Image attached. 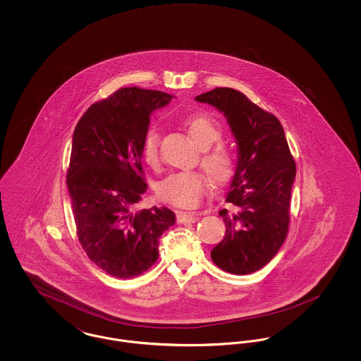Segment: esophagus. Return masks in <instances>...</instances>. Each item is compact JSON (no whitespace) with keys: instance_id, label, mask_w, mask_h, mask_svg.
Instances as JSON below:
<instances>
[{"instance_id":"34e87169","label":"esophagus","mask_w":361,"mask_h":361,"mask_svg":"<svg viewBox=\"0 0 361 361\" xmlns=\"http://www.w3.org/2000/svg\"><path fill=\"white\" fill-rule=\"evenodd\" d=\"M199 219L197 212H178L177 214V224H188L196 222Z\"/></svg>"}]
</instances>
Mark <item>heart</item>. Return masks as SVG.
I'll return each instance as SVG.
<instances>
[{
	"label": "heart",
	"instance_id": "1",
	"mask_svg": "<svg viewBox=\"0 0 361 361\" xmlns=\"http://www.w3.org/2000/svg\"><path fill=\"white\" fill-rule=\"evenodd\" d=\"M184 127L190 139L200 147V165L211 180L222 185L234 174V155L224 145H214L221 137L222 130L216 121L206 115L190 116L184 121ZM142 157L145 162L155 168L159 162V134L155 130H149L142 140ZM208 189V181L200 172L171 173L157 185L158 196L178 207L197 206Z\"/></svg>",
	"mask_w": 361,
	"mask_h": 361
}]
</instances>
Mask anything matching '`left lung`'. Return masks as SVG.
Returning <instances> with one entry per match:
<instances>
[{"label": "left lung", "instance_id": "obj_1", "mask_svg": "<svg viewBox=\"0 0 361 361\" xmlns=\"http://www.w3.org/2000/svg\"><path fill=\"white\" fill-rule=\"evenodd\" d=\"M221 111L238 146L234 177L226 195L231 209L219 211L226 235L212 261L233 275L253 274L275 257L290 224L296 165L281 123L231 87H215L195 99Z\"/></svg>", "mask_w": 361, "mask_h": 361}]
</instances>
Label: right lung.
Masks as SVG:
<instances>
[{
	"label": "right lung",
	"mask_w": 361,
	"mask_h": 361,
	"mask_svg": "<svg viewBox=\"0 0 361 361\" xmlns=\"http://www.w3.org/2000/svg\"><path fill=\"white\" fill-rule=\"evenodd\" d=\"M172 94L123 87L87 108L73 134L66 183L78 240L108 275L130 279L158 258L161 235L176 224L166 207L135 211L147 184L142 140L150 115Z\"/></svg>",
	"instance_id": "add662e5"
}]
</instances>
